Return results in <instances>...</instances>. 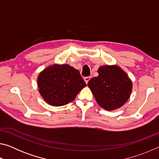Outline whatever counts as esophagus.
Returning a JSON list of instances; mask_svg holds the SVG:
<instances>
[{"mask_svg":"<svg viewBox=\"0 0 159 159\" xmlns=\"http://www.w3.org/2000/svg\"><path fill=\"white\" fill-rule=\"evenodd\" d=\"M90 79H91L90 76H87V77L84 78V80H85V82L86 83V84H88V83L90 80Z\"/></svg>","mask_w":159,"mask_h":159,"instance_id":"34e87169","label":"esophagus"}]
</instances>
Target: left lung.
<instances>
[{"instance_id": "8db88e82", "label": "left lung", "mask_w": 159, "mask_h": 159, "mask_svg": "<svg viewBox=\"0 0 159 159\" xmlns=\"http://www.w3.org/2000/svg\"><path fill=\"white\" fill-rule=\"evenodd\" d=\"M98 72V76L88 83L98 104L108 111L123 106L130 98L133 88L128 75L116 65L100 66Z\"/></svg>"}]
</instances>
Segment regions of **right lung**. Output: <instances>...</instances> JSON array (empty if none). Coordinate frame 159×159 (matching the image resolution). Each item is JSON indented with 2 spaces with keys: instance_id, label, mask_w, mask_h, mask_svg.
Wrapping results in <instances>:
<instances>
[{
  "instance_id": "1",
  "label": "right lung",
  "mask_w": 159,
  "mask_h": 159,
  "mask_svg": "<svg viewBox=\"0 0 159 159\" xmlns=\"http://www.w3.org/2000/svg\"><path fill=\"white\" fill-rule=\"evenodd\" d=\"M85 86L79 71L68 64L50 66L38 76V87L41 96L55 107L72 102Z\"/></svg>"
}]
</instances>
